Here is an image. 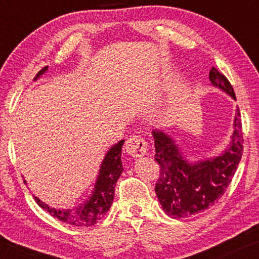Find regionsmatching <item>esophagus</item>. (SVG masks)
<instances>
[{
  "instance_id": "esophagus-1",
  "label": "esophagus",
  "mask_w": 259,
  "mask_h": 259,
  "mask_svg": "<svg viewBox=\"0 0 259 259\" xmlns=\"http://www.w3.org/2000/svg\"><path fill=\"white\" fill-rule=\"evenodd\" d=\"M125 151L128 152L133 157H141L144 154H147L148 150V143L144 140V137L138 136V135H134L130 138H128L125 142Z\"/></svg>"
}]
</instances>
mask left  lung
I'll use <instances>...</instances> for the list:
<instances>
[{
	"label": "left lung",
	"mask_w": 259,
	"mask_h": 259,
	"mask_svg": "<svg viewBox=\"0 0 259 259\" xmlns=\"http://www.w3.org/2000/svg\"><path fill=\"white\" fill-rule=\"evenodd\" d=\"M209 78L213 85L236 98L231 83L216 68H211ZM152 134L155 159L161 167L155 191L165 212L172 218L191 217L217 203L231 183L242 158L244 140L239 109L235 117L230 148L222 156L198 164H188L164 133L152 131Z\"/></svg>",
	"instance_id": "obj_1"
}]
</instances>
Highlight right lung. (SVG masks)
Here are the masks:
<instances>
[{
	"label": "right lung",
	"mask_w": 259,
	"mask_h": 259,
	"mask_svg": "<svg viewBox=\"0 0 259 259\" xmlns=\"http://www.w3.org/2000/svg\"><path fill=\"white\" fill-rule=\"evenodd\" d=\"M47 68L48 67L41 69L36 74L35 79L43 74L47 70ZM123 143H124V141H119L108 151L107 156L103 159V163H102L100 176L97 178L93 196L89 198V201L82 204L81 206L72 210H57L49 207L47 204L39 201L37 197H35L36 203L49 214H52L53 217L70 225H75V227H93V225L98 223V221L110 209L112 201H114L116 183H117V180L123 171L121 162Z\"/></svg>",
	"instance_id": "right-lung-1"
}]
</instances>
